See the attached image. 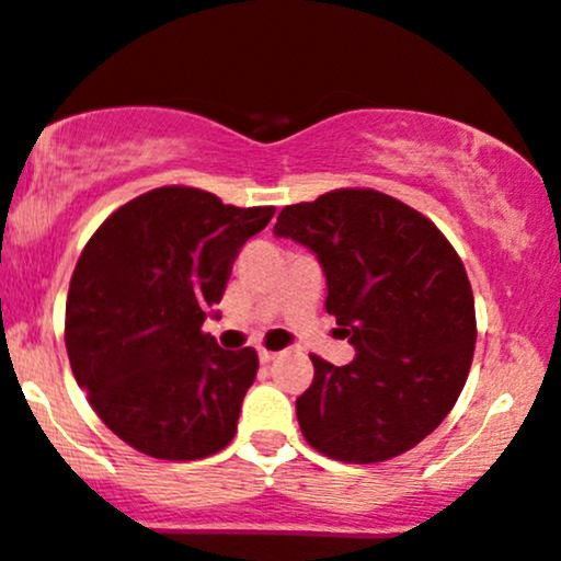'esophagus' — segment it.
<instances>
[{"mask_svg": "<svg viewBox=\"0 0 561 561\" xmlns=\"http://www.w3.org/2000/svg\"><path fill=\"white\" fill-rule=\"evenodd\" d=\"M259 357H261V363H272L276 353H272V350H259Z\"/></svg>", "mask_w": 561, "mask_h": 561, "instance_id": "esophagus-1", "label": "esophagus"}]
</instances>
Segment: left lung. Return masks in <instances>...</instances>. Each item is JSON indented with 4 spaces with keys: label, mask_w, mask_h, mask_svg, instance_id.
Here are the masks:
<instances>
[{
    "label": "left lung",
    "mask_w": 561,
    "mask_h": 561,
    "mask_svg": "<svg viewBox=\"0 0 561 561\" xmlns=\"http://www.w3.org/2000/svg\"><path fill=\"white\" fill-rule=\"evenodd\" d=\"M274 234L319 255L327 313L355 347L332 366L319 355L298 397L306 442L340 462H383L421 444L468 379L476 302L468 272L428 216L370 187H340L285 206Z\"/></svg>",
    "instance_id": "obj_1"
}]
</instances>
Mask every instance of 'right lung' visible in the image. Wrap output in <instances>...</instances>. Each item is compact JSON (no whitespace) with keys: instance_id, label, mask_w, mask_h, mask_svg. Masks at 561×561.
<instances>
[{"instance_id":"right-lung-1","label":"right lung","mask_w":561,"mask_h":561,"mask_svg":"<svg viewBox=\"0 0 561 561\" xmlns=\"http://www.w3.org/2000/svg\"><path fill=\"white\" fill-rule=\"evenodd\" d=\"M272 216L274 206L164 185L119 206L85 242L67 293V357L104 426L133 449L187 462L232 442L259 355L221 350L201 327L234 255Z\"/></svg>"}]
</instances>
